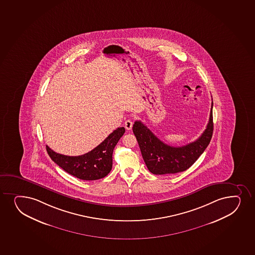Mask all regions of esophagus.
Listing matches in <instances>:
<instances>
[{"mask_svg": "<svg viewBox=\"0 0 255 255\" xmlns=\"http://www.w3.org/2000/svg\"><path fill=\"white\" fill-rule=\"evenodd\" d=\"M132 124H133V123H132V120H127L126 122H125V128L127 129V130H131L132 129Z\"/></svg>", "mask_w": 255, "mask_h": 255, "instance_id": "34e87169", "label": "esophagus"}]
</instances>
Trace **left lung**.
<instances>
[{"mask_svg": "<svg viewBox=\"0 0 255 255\" xmlns=\"http://www.w3.org/2000/svg\"><path fill=\"white\" fill-rule=\"evenodd\" d=\"M213 102L207 128L192 143L181 147L170 146L160 140L140 121H136L132 132L137 138L147 167L153 174H169L183 172L191 167L210 143L213 131Z\"/></svg>", "mask_w": 255, "mask_h": 255, "instance_id": "obj_1", "label": "left lung"}]
</instances>
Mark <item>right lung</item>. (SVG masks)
<instances>
[{"label":"right lung","instance_id":"add662e5","mask_svg":"<svg viewBox=\"0 0 255 255\" xmlns=\"http://www.w3.org/2000/svg\"><path fill=\"white\" fill-rule=\"evenodd\" d=\"M125 128H118L91 151L78 156L56 153L46 145L51 159L65 172L83 180L102 179L112 168V154L117 142L124 134Z\"/></svg>","mask_w":255,"mask_h":255}]
</instances>
